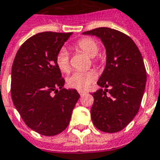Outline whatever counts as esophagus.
Returning <instances> with one entry per match:
<instances>
[{
	"label": "esophagus",
	"instance_id": "esophagus-1",
	"mask_svg": "<svg viewBox=\"0 0 160 160\" xmlns=\"http://www.w3.org/2000/svg\"><path fill=\"white\" fill-rule=\"evenodd\" d=\"M79 93H80V96H83V95H84V94H85V93H86V92L85 91H83V90H79Z\"/></svg>",
	"mask_w": 160,
	"mask_h": 160
}]
</instances>
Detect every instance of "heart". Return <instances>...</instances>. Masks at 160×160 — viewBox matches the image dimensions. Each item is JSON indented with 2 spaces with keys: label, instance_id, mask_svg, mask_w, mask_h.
<instances>
[{
  "label": "heart",
  "instance_id": "obj_1",
  "mask_svg": "<svg viewBox=\"0 0 160 160\" xmlns=\"http://www.w3.org/2000/svg\"><path fill=\"white\" fill-rule=\"evenodd\" d=\"M75 48L82 52L85 53L90 58H93L98 52V44L95 40L91 38H83L78 40L75 44ZM98 62L97 59H93V62ZM57 66L59 70L63 73H69L71 71V64H70V57L69 53L65 48L59 51L56 58ZM97 75L94 71H76L74 72L71 76L67 78V84L69 87L76 89H84L89 84L96 80Z\"/></svg>",
  "mask_w": 160,
  "mask_h": 160
}]
</instances>
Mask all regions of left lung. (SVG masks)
<instances>
[{"label":"left lung","instance_id":"left-lung-1","mask_svg":"<svg viewBox=\"0 0 160 160\" xmlns=\"http://www.w3.org/2000/svg\"><path fill=\"white\" fill-rule=\"evenodd\" d=\"M83 34L99 38L107 53L106 67L97 82L105 89L92 93L93 125L108 133L120 132L137 114L143 98L147 76L141 53L129 36L116 29L101 27Z\"/></svg>","mask_w":160,"mask_h":160}]
</instances>
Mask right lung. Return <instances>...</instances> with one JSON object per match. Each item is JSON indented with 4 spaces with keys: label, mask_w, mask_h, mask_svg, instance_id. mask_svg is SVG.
<instances>
[{
    "label": "right lung",
    "mask_w": 160,
    "mask_h": 160,
    "mask_svg": "<svg viewBox=\"0 0 160 160\" xmlns=\"http://www.w3.org/2000/svg\"><path fill=\"white\" fill-rule=\"evenodd\" d=\"M72 33L42 32L27 39L17 52L11 70L13 103L29 128L47 136L70 123L80 94L63 88L56 58Z\"/></svg>",
    "instance_id": "1"
}]
</instances>
